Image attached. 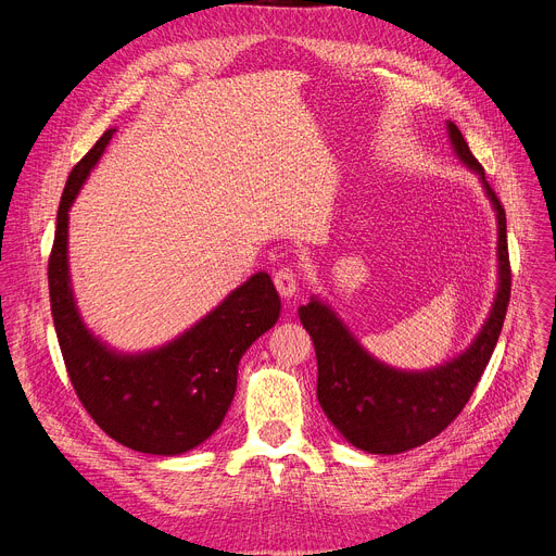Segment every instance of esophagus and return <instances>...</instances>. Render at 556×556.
Here are the masks:
<instances>
[{"label": "esophagus", "instance_id": "obj_1", "mask_svg": "<svg viewBox=\"0 0 556 556\" xmlns=\"http://www.w3.org/2000/svg\"><path fill=\"white\" fill-rule=\"evenodd\" d=\"M273 281H275V288L279 290L281 298H293L298 293V286H300V275H298V268L293 266H281L273 273Z\"/></svg>", "mask_w": 556, "mask_h": 556}]
</instances>
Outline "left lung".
Returning <instances> with one entry per match:
<instances>
[{
  "label": "left lung",
  "mask_w": 556,
  "mask_h": 556,
  "mask_svg": "<svg viewBox=\"0 0 556 556\" xmlns=\"http://www.w3.org/2000/svg\"><path fill=\"white\" fill-rule=\"evenodd\" d=\"M448 135L459 160L482 178L498 214L501 288L476 342L444 367L424 374L396 371L367 356L325 304L311 300L300 306V319L315 346L317 401L346 442L367 453L410 451L446 430L469 403L505 325L511 295L505 207L484 180L482 164L453 122H448Z\"/></svg>",
  "instance_id": "left-lung-1"
}]
</instances>
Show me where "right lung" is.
<instances>
[{
  "label": "right lung",
  "instance_id": "obj_1",
  "mask_svg": "<svg viewBox=\"0 0 556 556\" xmlns=\"http://www.w3.org/2000/svg\"><path fill=\"white\" fill-rule=\"evenodd\" d=\"M114 130H105L72 168L49 254V300L63 361L94 424L132 451L178 455L223 424L237 392L239 361L279 317L281 300L266 273L252 275L207 317L157 352H110L80 323L67 275V212Z\"/></svg>",
  "mask_w": 556,
  "mask_h": 556
}]
</instances>
